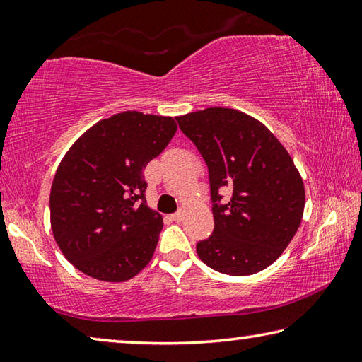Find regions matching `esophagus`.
<instances>
[{"label": "esophagus", "instance_id": "34e87169", "mask_svg": "<svg viewBox=\"0 0 362 362\" xmlns=\"http://www.w3.org/2000/svg\"><path fill=\"white\" fill-rule=\"evenodd\" d=\"M170 218H173L174 222H180V220L183 218V211H177L175 214H173V216H170Z\"/></svg>", "mask_w": 362, "mask_h": 362}]
</instances>
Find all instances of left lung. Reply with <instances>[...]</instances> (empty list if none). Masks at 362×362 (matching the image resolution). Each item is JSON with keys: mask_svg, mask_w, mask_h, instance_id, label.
I'll list each match as a JSON object with an SVG mask.
<instances>
[{"mask_svg": "<svg viewBox=\"0 0 362 362\" xmlns=\"http://www.w3.org/2000/svg\"><path fill=\"white\" fill-rule=\"evenodd\" d=\"M209 173L214 231L196 244L207 267L230 276L259 273L283 254L303 217V180L260 121L212 107L177 118ZM222 191L232 193L222 204Z\"/></svg>", "mask_w": 362, "mask_h": 362, "instance_id": "8db88e82", "label": "left lung"}]
</instances>
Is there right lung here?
Instances as JSON below:
<instances>
[{"mask_svg":"<svg viewBox=\"0 0 362 362\" xmlns=\"http://www.w3.org/2000/svg\"><path fill=\"white\" fill-rule=\"evenodd\" d=\"M175 131L173 118L124 112L97 122L66 151L49 207L54 238L79 272L122 283L151 260L163 217L146 206L144 169Z\"/></svg>","mask_w":362,"mask_h":362,"instance_id":"1","label":"right lung"}]
</instances>
